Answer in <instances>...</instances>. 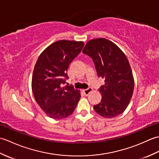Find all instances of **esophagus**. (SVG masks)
I'll use <instances>...</instances> for the list:
<instances>
[{
    "label": "esophagus",
    "mask_w": 159,
    "mask_h": 159,
    "mask_svg": "<svg viewBox=\"0 0 159 159\" xmlns=\"http://www.w3.org/2000/svg\"><path fill=\"white\" fill-rule=\"evenodd\" d=\"M92 88H91V87H89L88 89H83V93L85 94V95H88V94L92 92Z\"/></svg>",
    "instance_id": "esophagus-1"
}]
</instances>
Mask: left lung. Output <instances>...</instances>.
I'll list each match as a JSON object with an SVG mask.
<instances>
[{
  "instance_id": "1",
  "label": "left lung",
  "mask_w": 159,
  "mask_h": 159,
  "mask_svg": "<svg viewBox=\"0 0 159 159\" xmlns=\"http://www.w3.org/2000/svg\"><path fill=\"white\" fill-rule=\"evenodd\" d=\"M83 53L92 59L98 76L105 83L98 89L102 100L93 106L94 110L104 117L119 116L126 110L134 90V78L127 57L117 45L104 38L90 40Z\"/></svg>"
}]
</instances>
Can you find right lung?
I'll return each mask as SVG.
<instances>
[{
  "mask_svg": "<svg viewBox=\"0 0 159 159\" xmlns=\"http://www.w3.org/2000/svg\"><path fill=\"white\" fill-rule=\"evenodd\" d=\"M84 42L59 40L40 54L33 70L32 91L47 116L60 120L72 114L80 100L79 90L62 87L68 79L70 63L81 51Z\"/></svg>",
  "mask_w": 159,
  "mask_h": 159,
  "instance_id": "1",
  "label": "right lung"
}]
</instances>
